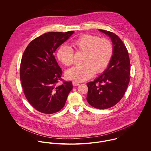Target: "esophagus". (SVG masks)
<instances>
[{"instance_id":"esophagus-1","label":"esophagus","mask_w":151,"mask_h":151,"mask_svg":"<svg viewBox=\"0 0 151 151\" xmlns=\"http://www.w3.org/2000/svg\"><path fill=\"white\" fill-rule=\"evenodd\" d=\"M72 83H73V86H79L80 85V83H78V82H76V81H73L72 82Z\"/></svg>"}]
</instances>
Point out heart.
<instances>
[{
    "label": "heart",
    "mask_w": 151,
    "mask_h": 151,
    "mask_svg": "<svg viewBox=\"0 0 151 151\" xmlns=\"http://www.w3.org/2000/svg\"><path fill=\"white\" fill-rule=\"evenodd\" d=\"M73 44L77 52L84 53V65L67 70L65 76L67 79L77 82L86 81L95 73L104 72L110 64L113 55V46L108 39L84 34L76 39ZM74 56L73 49L66 45H61L57 52L58 60L65 66L73 65Z\"/></svg>",
    "instance_id": "1"
}]
</instances>
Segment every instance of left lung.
Instances as JSON below:
<instances>
[{
  "instance_id": "left-lung-1",
  "label": "left lung",
  "mask_w": 151,
  "mask_h": 151,
  "mask_svg": "<svg viewBox=\"0 0 151 151\" xmlns=\"http://www.w3.org/2000/svg\"><path fill=\"white\" fill-rule=\"evenodd\" d=\"M99 31L110 38L113 55L103 74L86 84V100L92 107L105 109L114 106L124 96L129 84L130 62L127 49L117 35L104 29Z\"/></svg>"
}]
</instances>
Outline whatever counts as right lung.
Segmentation results:
<instances>
[{"instance_id":"obj_1","label":"right lung","mask_w":151,"mask_h":151,"mask_svg":"<svg viewBox=\"0 0 151 151\" xmlns=\"http://www.w3.org/2000/svg\"><path fill=\"white\" fill-rule=\"evenodd\" d=\"M74 31L49 32L28 44L22 56L20 80L24 95L33 108L40 112L52 114L64 107L73 89L71 81H62V71L54 53Z\"/></svg>"}]
</instances>
